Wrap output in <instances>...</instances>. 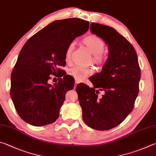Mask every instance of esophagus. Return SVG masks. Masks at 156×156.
Listing matches in <instances>:
<instances>
[{
    "label": "esophagus",
    "instance_id": "obj_1",
    "mask_svg": "<svg viewBox=\"0 0 156 156\" xmlns=\"http://www.w3.org/2000/svg\"><path fill=\"white\" fill-rule=\"evenodd\" d=\"M79 83V82L76 80H75V88H76V85H77V84Z\"/></svg>",
    "mask_w": 156,
    "mask_h": 156
}]
</instances>
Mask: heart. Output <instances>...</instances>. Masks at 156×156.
<instances>
[{
	"instance_id": "obj_1",
	"label": "heart",
	"mask_w": 156,
	"mask_h": 156,
	"mask_svg": "<svg viewBox=\"0 0 156 156\" xmlns=\"http://www.w3.org/2000/svg\"><path fill=\"white\" fill-rule=\"evenodd\" d=\"M83 42L88 46L89 50L94 55V62L97 64H102L104 62V56L103 52L105 49V44L99 37L95 35H90L83 40ZM75 47V42H71L68 44L66 51V59L68 61L70 59L71 53ZM93 73L90 67H84L81 66H75L68 70V74L75 79L77 81L84 80L86 77Z\"/></svg>"
}]
</instances>
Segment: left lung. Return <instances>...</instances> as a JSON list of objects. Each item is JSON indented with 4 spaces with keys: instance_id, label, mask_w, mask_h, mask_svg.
I'll list each match as a JSON object with an SVG mask.
<instances>
[{
    "instance_id": "8db88e82",
    "label": "left lung",
    "mask_w": 156,
    "mask_h": 156,
    "mask_svg": "<svg viewBox=\"0 0 156 156\" xmlns=\"http://www.w3.org/2000/svg\"><path fill=\"white\" fill-rule=\"evenodd\" d=\"M90 31L103 40L109 50L100 73L90 80L93 88L78 84L76 91L85 123L104 131L118 126L132 112L139 91L140 69L137 53L112 27L92 23ZM105 94L98 97L99 91Z\"/></svg>"
}]
</instances>
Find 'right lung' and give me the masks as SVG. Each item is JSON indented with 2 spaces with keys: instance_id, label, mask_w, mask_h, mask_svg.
<instances>
[{
  "instance_id": "add662e5",
  "label": "right lung",
  "mask_w": 156,
  "mask_h": 156,
  "mask_svg": "<svg viewBox=\"0 0 156 156\" xmlns=\"http://www.w3.org/2000/svg\"><path fill=\"white\" fill-rule=\"evenodd\" d=\"M88 29L89 22L80 18L55 20L23 46L11 76L10 94L19 116L27 123L44 126L58 119L66 93L75 84L59 67L66 65L68 44ZM52 75L60 77L53 85L48 83Z\"/></svg>"
}]
</instances>
